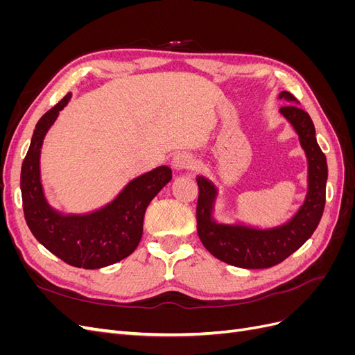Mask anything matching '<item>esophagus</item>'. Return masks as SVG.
Instances as JSON below:
<instances>
[{
    "label": "esophagus",
    "mask_w": 355,
    "mask_h": 355,
    "mask_svg": "<svg viewBox=\"0 0 355 355\" xmlns=\"http://www.w3.org/2000/svg\"><path fill=\"white\" fill-rule=\"evenodd\" d=\"M171 166H173L176 171L192 170L196 167V158L188 153H179L171 159Z\"/></svg>",
    "instance_id": "obj_1"
}]
</instances>
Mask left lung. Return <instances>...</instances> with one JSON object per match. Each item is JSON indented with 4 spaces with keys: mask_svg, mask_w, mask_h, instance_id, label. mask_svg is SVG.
Segmentation results:
<instances>
[{
    "mask_svg": "<svg viewBox=\"0 0 355 355\" xmlns=\"http://www.w3.org/2000/svg\"><path fill=\"white\" fill-rule=\"evenodd\" d=\"M278 99L288 103L280 108V115L292 125L306 157V192L292 216L274 227L239 219L222 222L216 219L219 188L211 179L197 176V231L202 245L219 261L245 270L271 268L302 247L318 227L326 204L327 161L317 144L314 123L293 94L282 92Z\"/></svg>",
    "mask_w": 355,
    "mask_h": 355,
    "instance_id": "1",
    "label": "left lung"
}]
</instances>
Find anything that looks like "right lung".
Segmentation results:
<instances>
[{
	"mask_svg": "<svg viewBox=\"0 0 355 355\" xmlns=\"http://www.w3.org/2000/svg\"><path fill=\"white\" fill-rule=\"evenodd\" d=\"M72 94L40 118L20 171L25 219L40 244L63 262L99 270L130 256L141 243L149 202L171 180V168L157 167L132 179L103 207L89 213H63L47 200L41 180V148Z\"/></svg>",
	"mask_w": 355,
	"mask_h": 355,
	"instance_id": "right-lung-1",
	"label": "right lung"
}]
</instances>
